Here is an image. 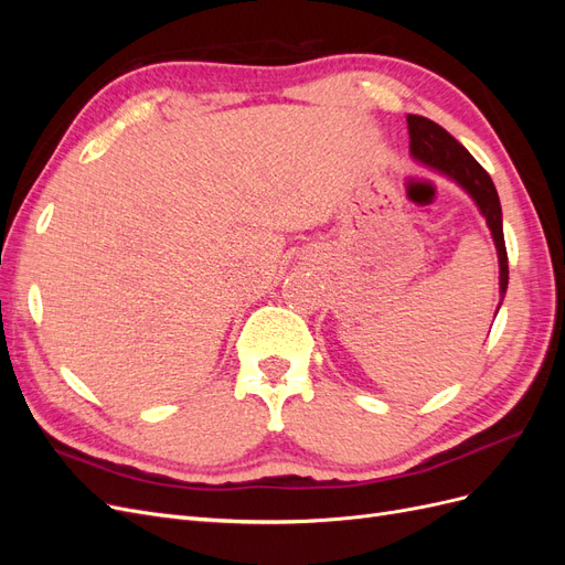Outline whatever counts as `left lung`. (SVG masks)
<instances>
[{
  "mask_svg": "<svg viewBox=\"0 0 565 565\" xmlns=\"http://www.w3.org/2000/svg\"><path fill=\"white\" fill-rule=\"evenodd\" d=\"M407 131H409V156L419 164L429 167L431 172L448 177L465 191L473 202L478 212L483 214L490 228L494 249H498L500 262V303L507 295L509 285V264H507V247H504V231H502V207L500 195L494 191V183L486 169L478 164L471 152L461 146L457 139L422 115H407ZM498 316V313H494Z\"/></svg>",
  "mask_w": 565,
  "mask_h": 565,
  "instance_id": "8db88e82",
  "label": "left lung"
}]
</instances>
